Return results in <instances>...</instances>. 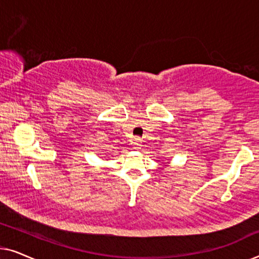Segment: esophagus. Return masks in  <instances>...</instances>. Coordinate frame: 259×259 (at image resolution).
<instances>
[{"instance_id":"esophagus-1","label":"esophagus","mask_w":259,"mask_h":259,"mask_svg":"<svg viewBox=\"0 0 259 259\" xmlns=\"http://www.w3.org/2000/svg\"><path fill=\"white\" fill-rule=\"evenodd\" d=\"M132 146H133V148L134 150H138V148H140L141 147V140L140 139H134L133 141H132Z\"/></svg>"}]
</instances>
